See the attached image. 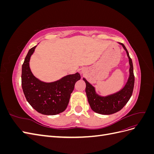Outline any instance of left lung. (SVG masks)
Listing matches in <instances>:
<instances>
[{"mask_svg": "<svg viewBox=\"0 0 154 154\" xmlns=\"http://www.w3.org/2000/svg\"><path fill=\"white\" fill-rule=\"evenodd\" d=\"M127 53L129 62V76L124 87L113 94L107 96H100L96 93L95 87L88 82L85 78L83 80L86 83L85 92L88 103L91 109L96 113L103 115L114 114L122 110L132 96L134 86V75L133 71V63L130 58L127 49L124 44L119 43Z\"/></svg>", "mask_w": 154, "mask_h": 154, "instance_id": "left-lung-1", "label": "left lung"}]
</instances>
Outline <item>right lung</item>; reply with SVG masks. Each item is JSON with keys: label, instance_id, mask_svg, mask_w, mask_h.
Listing matches in <instances>:
<instances>
[{"label": "right lung", "instance_id": "right-lung-1", "mask_svg": "<svg viewBox=\"0 0 154 154\" xmlns=\"http://www.w3.org/2000/svg\"><path fill=\"white\" fill-rule=\"evenodd\" d=\"M36 45L28 51L22 67V87L27 102L38 112L57 115L66 109L76 82L80 80L79 72L67 74L52 82L36 78L29 67L31 57Z\"/></svg>", "mask_w": 154, "mask_h": 154}]
</instances>
